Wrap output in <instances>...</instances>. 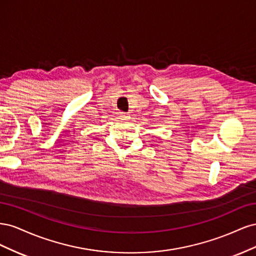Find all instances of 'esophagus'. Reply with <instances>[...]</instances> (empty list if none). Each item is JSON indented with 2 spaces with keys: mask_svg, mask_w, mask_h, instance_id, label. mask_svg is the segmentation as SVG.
<instances>
[{
  "mask_svg": "<svg viewBox=\"0 0 256 256\" xmlns=\"http://www.w3.org/2000/svg\"><path fill=\"white\" fill-rule=\"evenodd\" d=\"M120 115L122 120H128V118H130L129 114H127V113H124V112H120Z\"/></svg>",
  "mask_w": 256,
  "mask_h": 256,
  "instance_id": "1",
  "label": "esophagus"
}]
</instances>
